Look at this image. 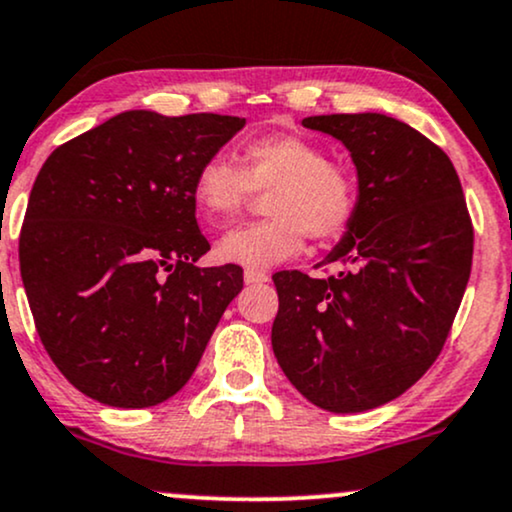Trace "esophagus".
<instances>
[{
	"label": "esophagus",
	"instance_id": "obj_1",
	"mask_svg": "<svg viewBox=\"0 0 512 512\" xmlns=\"http://www.w3.org/2000/svg\"><path fill=\"white\" fill-rule=\"evenodd\" d=\"M243 279H245V283H267L269 274L260 272V269H245Z\"/></svg>",
	"mask_w": 512,
	"mask_h": 512
}]
</instances>
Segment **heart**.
I'll return each mask as SVG.
<instances>
[{
	"instance_id": "obj_1",
	"label": "heart",
	"mask_w": 512,
	"mask_h": 512,
	"mask_svg": "<svg viewBox=\"0 0 512 512\" xmlns=\"http://www.w3.org/2000/svg\"><path fill=\"white\" fill-rule=\"evenodd\" d=\"M252 190L264 193L269 219L238 226L217 243L221 262L267 269L303 250L305 238L326 245L350 231L357 183L348 166L326 159L322 145L295 133L245 143L240 166L229 155H209L197 169L193 200L209 226L243 212Z\"/></svg>"
}]
</instances>
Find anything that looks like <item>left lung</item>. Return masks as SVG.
Returning a JSON list of instances; mask_svg holds the SVG:
<instances>
[{"mask_svg":"<svg viewBox=\"0 0 512 512\" xmlns=\"http://www.w3.org/2000/svg\"><path fill=\"white\" fill-rule=\"evenodd\" d=\"M357 169L350 231L312 279L276 272L272 348L317 408L362 412L398 398L434 365L472 269L474 231L460 178L439 145L384 114L307 116Z\"/></svg>","mask_w":512,"mask_h":512,"instance_id":"1","label":"left lung"}]
</instances>
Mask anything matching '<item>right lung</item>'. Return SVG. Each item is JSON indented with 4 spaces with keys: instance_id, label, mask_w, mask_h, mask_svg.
Wrapping results in <instances>:
<instances>
[{
    "instance_id": "right-lung-1",
    "label": "right lung",
    "mask_w": 512,
    "mask_h": 512,
    "mask_svg": "<svg viewBox=\"0 0 512 512\" xmlns=\"http://www.w3.org/2000/svg\"><path fill=\"white\" fill-rule=\"evenodd\" d=\"M245 126L221 114L123 112L42 164L18 238L42 346L92 400L150 408L186 386L243 269L209 250L193 181Z\"/></svg>"
}]
</instances>
